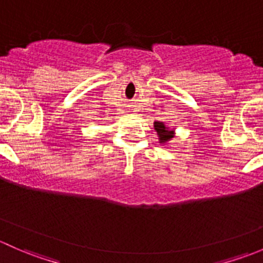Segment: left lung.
<instances>
[{
    "mask_svg": "<svg viewBox=\"0 0 263 263\" xmlns=\"http://www.w3.org/2000/svg\"><path fill=\"white\" fill-rule=\"evenodd\" d=\"M154 130L157 132V135L159 137V143H162V144H166L175 137V132L172 129L167 128L161 121H154Z\"/></svg>",
    "mask_w": 263,
    "mask_h": 263,
    "instance_id": "obj_1",
    "label": "left lung"
}]
</instances>
